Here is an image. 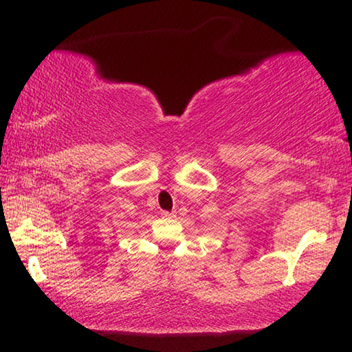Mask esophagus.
<instances>
[{"label":"esophagus","mask_w":352,"mask_h":352,"mask_svg":"<svg viewBox=\"0 0 352 352\" xmlns=\"http://www.w3.org/2000/svg\"><path fill=\"white\" fill-rule=\"evenodd\" d=\"M162 216H163V218H168V219H170V218H175V213H170V211H162Z\"/></svg>","instance_id":"obj_1"}]
</instances>
